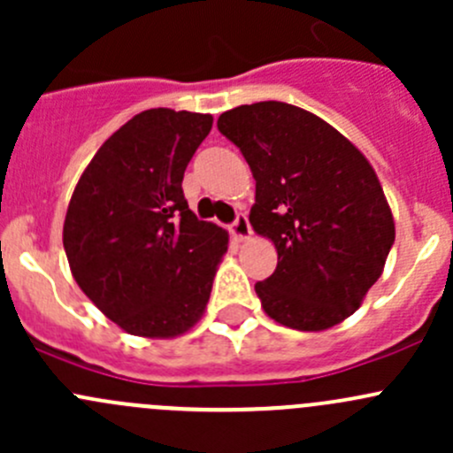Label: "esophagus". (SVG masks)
Segmentation results:
<instances>
[{"label":"esophagus","instance_id":"esophagus-1","mask_svg":"<svg viewBox=\"0 0 453 453\" xmlns=\"http://www.w3.org/2000/svg\"><path fill=\"white\" fill-rule=\"evenodd\" d=\"M230 232L236 241L250 239V234H252V227H250L248 217H245V214H239V217L234 219V223L230 226Z\"/></svg>","mask_w":453,"mask_h":453}]
</instances>
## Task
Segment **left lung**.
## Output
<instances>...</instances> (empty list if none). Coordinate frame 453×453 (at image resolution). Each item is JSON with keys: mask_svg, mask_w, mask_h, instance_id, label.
<instances>
[{"mask_svg": "<svg viewBox=\"0 0 453 453\" xmlns=\"http://www.w3.org/2000/svg\"><path fill=\"white\" fill-rule=\"evenodd\" d=\"M219 131L252 168L254 232L276 272L256 282L265 313L326 331L362 307L395 243V219L366 155L307 109L265 100L221 113Z\"/></svg>", "mask_w": 453, "mask_h": 453, "instance_id": "obj_1", "label": "left lung"}]
</instances>
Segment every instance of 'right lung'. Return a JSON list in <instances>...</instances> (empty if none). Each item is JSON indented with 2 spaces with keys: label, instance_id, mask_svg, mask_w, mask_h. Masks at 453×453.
<instances>
[{
  "label": "right lung",
  "instance_id": "right-lung-1",
  "mask_svg": "<svg viewBox=\"0 0 453 453\" xmlns=\"http://www.w3.org/2000/svg\"><path fill=\"white\" fill-rule=\"evenodd\" d=\"M210 129V113L146 109L100 146L67 205L63 248L72 276L131 335H181L210 300L230 239L199 221L181 190Z\"/></svg>",
  "mask_w": 453,
  "mask_h": 453
}]
</instances>
